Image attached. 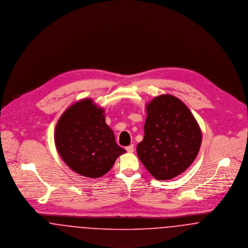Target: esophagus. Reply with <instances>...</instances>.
Returning a JSON list of instances; mask_svg holds the SVG:
<instances>
[{
    "mask_svg": "<svg viewBox=\"0 0 248 248\" xmlns=\"http://www.w3.org/2000/svg\"><path fill=\"white\" fill-rule=\"evenodd\" d=\"M125 150L128 152V153H133L134 152V145L133 144H131V145H129V146H127L126 148H125Z\"/></svg>",
    "mask_w": 248,
    "mask_h": 248,
    "instance_id": "34e87169",
    "label": "esophagus"
}]
</instances>
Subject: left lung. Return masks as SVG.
<instances>
[{"label": "left lung", "mask_w": 248, "mask_h": 248, "mask_svg": "<svg viewBox=\"0 0 248 248\" xmlns=\"http://www.w3.org/2000/svg\"><path fill=\"white\" fill-rule=\"evenodd\" d=\"M144 139L137 146L140 160L158 180L183 173L198 155L200 126L189 108L172 94H161L147 104Z\"/></svg>", "instance_id": "1"}]
</instances>
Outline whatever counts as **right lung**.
Instances as JSON below:
<instances>
[{
    "mask_svg": "<svg viewBox=\"0 0 248 248\" xmlns=\"http://www.w3.org/2000/svg\"><path fill=\"white\" fill-rule=\"evenodd\" d=\"M55 144L71 170L91 178L104 176L125 153L105 122L104 109L91 98L80 100L64 111L55 130Z\"/></svg>",
    "mask_w": 248,
    "mask_h": 248,
    "instance_id": "1",
    "label": "right lung"
}]
</instances>
